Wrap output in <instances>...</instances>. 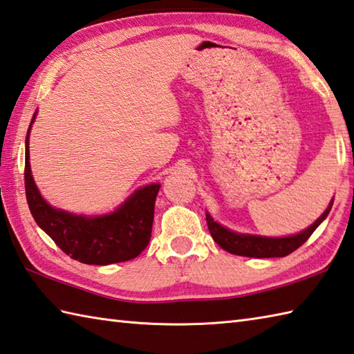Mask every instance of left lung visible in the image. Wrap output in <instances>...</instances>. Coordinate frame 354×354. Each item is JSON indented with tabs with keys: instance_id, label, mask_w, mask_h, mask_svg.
I'll use <instances>...</instances> for the list:
<instances>
[{
	"instance_id": "1",
	"label": "left lung",
	"mask_w": 354,
	"mask_h": 354,
	"mask_svg": "<svg viewBox=\"0 0 354 354\" xmlns=\"http://www.w3.org/2000/svg\"><path fill=\"white\" fill-rule=\"evenodd\" d=\"M333 201L335 199L330 201V204L327 209H325V212L313 224L307 227L306 230H302L297 234H292V236L283 238L259 236V234L233 232L230 228L216 223V221L210 216L209 212L205 213V219L214 242L228 253L238 256H248V258H283V256L295 252L296 248H299L304 242L313 234V232L321 225L322 221L328 216L331 207H333Z\"/></svg>"
}]
</instances>
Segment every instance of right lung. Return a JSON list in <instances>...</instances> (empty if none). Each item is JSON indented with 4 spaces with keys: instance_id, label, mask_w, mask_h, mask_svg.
<instances>
[{
    "instance_id": "add662e5",
    "label": "right lung",
    "mask_w": 354,
    "mask_h": 354,
    "mask_svg": "<svg viewBox=\"0 0 354 354\" xmlns=\"http://www.w3.org/2000/svg\"><path fill=\"white\" fill-rule=\"evenodd\" d=\"M37 113H33L27 130L24 167L26 198L35 223L62 252L82 264L109 266L140 256L151 236L155 201L161 184H149L135 190L115 212L107 214L86 216L55 209L41 196L30 170L29 135Z\"/></svg>"
}]
</instances>
